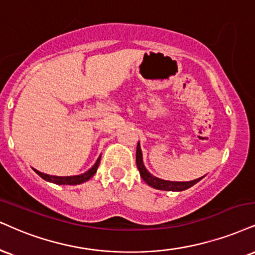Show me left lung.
<instances>
[{
  "mask_svg": "<svg viewBox=\"0 0 255 255\" xmlns=\"http://www.w3.org/2000/svg\"><path fill=\"white\" fill-rule=\"evenodd\" d=\"M136 163L137 168L139 170L140 177L143 178V181L150 185V187L155 188V189L159 190H168V191H182L188 189V188L193 187L194 184H196L200 180H202L203 177L196 178V180L189 181V182H172V181H165L161 180V178L156 177L150 174L146 170V168L144 166L143 163V156H142V150H140L139 143L137 144V151H136Z\"/></svg>",
  "mask_w": 255,
  "mask_h": 255,
  "instance_id": "8db88e82",
  "label": "left lung"
}]
</instances>
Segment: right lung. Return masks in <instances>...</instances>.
Listing matches in <instances>:
<instances>
[{
	"instance_id": "add662e5",
	"label": "right lung",
	"mask_w": 255,
	"mask_h": 255,
	"mask_svg": "<svg viewBox=\"0 0 255 255\" xmlns=\"http://www.w3.org/2000/svg\"><path fill=\"white\" fill-rule=\"evenodd\" d=\"M100 158H102V156H99V158L97 159V162L94 163V165L90 169L89 171L77 176H52V175H47V174H43V172L37 171L36 169H34V171H35L40 177H42L45 181L52 182V183H55V184H67V185L80 184V183H84V182L89 181L90 178L96 174L97 169H98L99 166Z\"/></svg>"
}]
</instances>
